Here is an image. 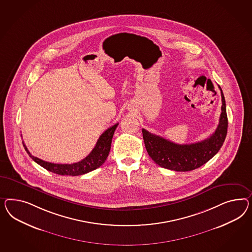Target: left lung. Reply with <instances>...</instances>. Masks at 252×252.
I'll return each instance as SVG.
<instances>
[{"label":"left lung","instance_id":"1","mask_svg":"<svg viewBox=\"0 0 252 252\" xmlns=\"http://www.w3.org/2000/svg\"><path fill=\"white\" fill-rule=\"evenodd\" d=\"M221 91L222 107L218 128L208 138L197 143L179 145L142 129L146 150L155 163L168 170L190 171L210 160L224 143L227 133V116L224 94Z\"/></svg>","mask_w":252,"mask_h":252}]
</instances>
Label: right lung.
I'll return each mask as SVG.
<instances>
[{"instance_id":"right-lung-1","label":"right lung","mask_w":252,"mask_h":252,"mask_svg":"<svg viewBox=\"0 0 252 252\" xmlns=\"http://www.w3.org/2000/svg\"><path fill=\"white\" fill-rule=\"evenodd\" d=\"M117 126H118V124H116L113 126L109 127L108 129L105 130L99 137L95 147L94 148V150L91 151V153L89 154L88 156L76 163L56 164L42 160L40 158L33 156L28 151V148L26 147L24 142H23V145H24L25 150H27L29 157L32 158V159L34 161L39 164L41 167H43L44 169L49 170L56 174H60V175L78 176V175H82V174L88 173L92 170H95L104 163V161L106 160V158L108 157L110 149H111L112 138H113Z\"/></svg>"}]
</instances>
